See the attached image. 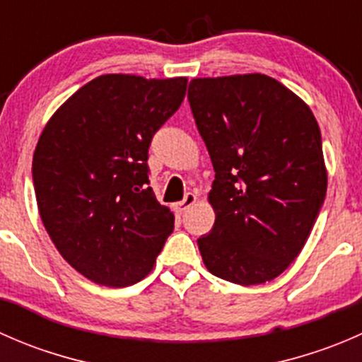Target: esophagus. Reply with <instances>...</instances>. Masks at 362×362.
<instances>
[{"label":"esophagus","instance_id":"1","mask_svg":"<svg viewBox=\"0 0 362 362\" xmlns=\"http://www.w3.org/2000/svg\"><path fill=\"white\" fill-rule=\"evenodd\" d=\"M196 202H198V196H196L194 192H187V194L184 196V199H182V202L173 204V210L177 211V214H184V211L187 210V208H191Z\"/></svg>","mask_w":362,"mask_h":362}]
</instances>
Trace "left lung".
Returning a JSON list of instances; mask_svg holds the SVG:
<instances>
[{
	"label": "left lung",
	"mask_w": 362,
	"mask_h": 362,
	"mask_svg": "<svg viewBox=\"0 0 362 362\" xmlns=\"http://www.w3.org/2000/svg\"><path fill=\"white\" fill-rule=\"evenodd\" d=\"M187 98L215 170L204 266L240 286L269 282L298 257L326 198L319 124L261 73L192 78Z\"/></svg>",
	"instance_id": "left-lung-1"
}]
</instances>
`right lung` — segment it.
Wrapping results in <instances>:
<instances>
[{
  "label": "right lung",
  "instance_id": "add662e5",
  "mask_svg": "<svg viewBox=\"0 0 362 362\" xmlns=\"http://www.w3.org/2000/svg\"><path fill=\"white\" fill-rule=\"evenodd\" d=\"M187 78L96 76L50 117L33 156L40 217L69 266L127 287L154 268L175 215L148 187V147Z\"/></svg>",
  "mask_w": 362,
  "mask_h": 362
}]
</instances>
